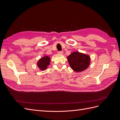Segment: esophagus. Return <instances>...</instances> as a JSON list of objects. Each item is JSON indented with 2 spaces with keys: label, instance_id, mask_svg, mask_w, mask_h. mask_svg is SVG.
Listing matches in <instances>:
<instances>
[{
  "label": "esophagus",
  "instance_id": "1",
  "mask_svg": "<svg viewBox=\"0 0 120 120\" xmlns=\"http://www.w3.org/2000/svg\"><path fill=\"white\" fill-rule=\"evenodd\" d=\"M63 53H64L63 51H59V52H58V53L60 54H63Z\"/></svg>",
  "mask_w": 120,
  "mask_h": 120
}]
</instances>
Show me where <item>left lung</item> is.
<instances>
[{"label":"left lung","mask_w":120,"mask_h":120,"mask_svg":"<svg viewBox=\"0 0 120 120\" xmlns=\"http://www.w3.org/2000/svg\"><path fill=\"white\" fill-rule=\"evenodd\" d=\"M67 59L71 68L77 72L85 70L90 64V56L79 52L71 53Z\"/></svg>","instance_id":"1"}]
</instances>
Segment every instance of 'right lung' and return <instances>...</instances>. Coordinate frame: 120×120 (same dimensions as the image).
Segmentation results:
<instances>
[{
	"label": "right lung",
	"instance_id": "obj_1",
	"mask_svg": "<svg viewBox=\"0 0 120 120\" xmlns=\"http://www.w3.org/2000/svg\"><path fill=\"white\" fill-rule=\"evenodd\" d=\"M50 61V59L49 56H44L38 61L37 64L38 66L41 70H45L47 68V67L49 64Z\"/></svg>",
	"mask_w": 120,
	"mask_h": 120
}]
</instances>
